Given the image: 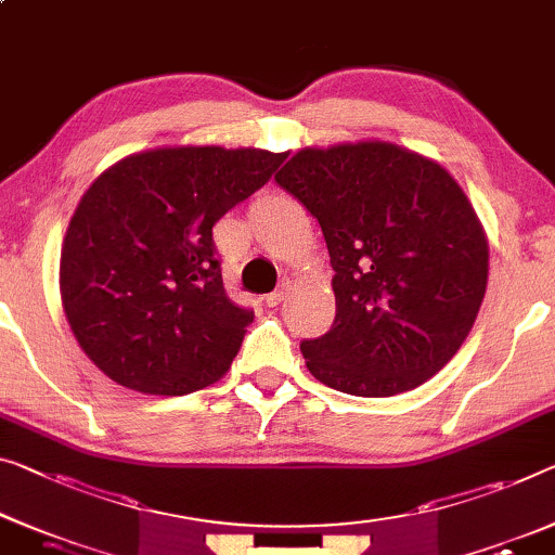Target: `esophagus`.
<instances>
[{"label": "esophagus", "instance_id": "obj_1", "mask_svg": "<svg viewBox=\"0 0 555 555\" xmlns=\"http://www.w3.org/2000/svg\"><path fill=\"white\" fill-rule=\"evenodd\" d=\"M284 299H286V286H281L276 292H271L263 301H267V306H279Z\"/></svg>", "mask_w": 555, "mask_h": 555}]
</instances>
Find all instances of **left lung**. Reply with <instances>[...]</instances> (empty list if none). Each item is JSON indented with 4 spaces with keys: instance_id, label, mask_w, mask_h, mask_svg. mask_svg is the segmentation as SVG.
Returning <instances> with one entry per match:
<instances>
[{
    "instance_id": "obj_1",
    "label": "left lung",
    "mask_w": 555,
    "mask_h": 555,
    "mask_svg": "<svg viewBox=\"0 0 555 555\" xmlns=\"http://www.w3.org/2000/svg\"><path fill=\"white\" fill-rule=\"evenodd\" d=\"M276 184L319 221L334 269V324L301 341L311 374L366 399L438 374L489 281V242L451 173L396 144L361 142L301 149Z\"/></svg>"
}]
</instances>
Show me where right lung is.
Masks as SVG:
<instances>
[{"instance_id": "add662e5", "label": "right lung", "mask_w": 555, "mask_h": 555, "mask_svg": "<svg viewBox=\"0 0 555 555\" xmlns=\"http://www.w3.org/2000/svg\"><path fill=\"white\" fill-rule=\"evenodd\" d=\"M284 159L263 149H154L87 189L62 246V304L112 382L184 396L227 374L254 311L229 299L211 229Z\"/></svg>"}]
</instances>
